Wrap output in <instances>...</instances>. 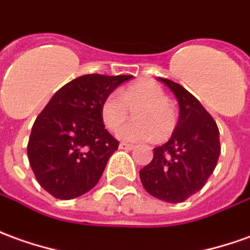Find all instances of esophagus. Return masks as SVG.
I'll list each match as a JSON object with an SVG mask.
<instances>
[{
    "label": "esophagus",
    "mask_w": 250,
    "mask_h": 250,
    "mask_svg": "<svg viewBox=\"0 0 250 250\" xmlns=\"http://www.w3.org/2000/svg\"><path fill=\"white\" fill-rule=\"evenodd\" d=\"M135 147L134 145H130V143H120L119 145V149L122 150H132Z\"/></svg>",
    "instance_id": "1"
}]
</instances>
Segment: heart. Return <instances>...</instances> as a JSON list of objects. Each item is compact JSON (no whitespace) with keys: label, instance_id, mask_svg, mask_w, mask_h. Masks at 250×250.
Here are the masks:
<instances>
[{"label":"heart","instance_id":"obj_1","mask_svg":"<svg viewBox=\"0 0 250 250\" xmlns=\"http://www.w3.org/2000/svg\"><path fill=\"white\" fill-rule=\"evenodd\" d=\"M135 107L137 120L123 125L118 132L122 141H154L158 135L167 138L173 132L177 113L167 101L165 90L147 80L131 83L120 92V96L109 93L101 103V120L108 130H118L128 118L130 109Z\"/></svg>","mask_w":250,"mask_h":250}]
</instances>
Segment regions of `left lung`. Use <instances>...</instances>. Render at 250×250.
Segmentation results:
<instances>
[{
  "label": "left lung",
  "mask_w": 250,
  "mask_h": 250,
  "mask_svg": "<svg viewBox=\"0 0 250 250\" xmlns=\"http://www.w3.org/2000/svg\"><path fill=\"white\" fill-rule=\"evenodd\" d=\"M158 80L179 101V120L167 143L155 147L153 160L139 170L143 188L151 196L180 203L200 191L221 154L219 130L200 101L180 83Z\"/></svg>",
  "instance_id": "8db88e82"
}]
</instances>
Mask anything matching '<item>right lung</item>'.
Segmentation results:
<instances>
[{"mask_svg":"<svg viewBox=\"0 0 250 250\" xmlns=\"http://www.w3.org/2000/svg\"><path fill=\"white\" fill-rule=\"evenodd\" d=\"M132 76L85 74L55 92L28 141L35 177L54 198L69 200L99 183L119 142L105 130L103 100Z\"/></svg>","mask_w":250,"mask_h":250,"instance_id":"add662e5","label":"right lung"}]
</instances>
